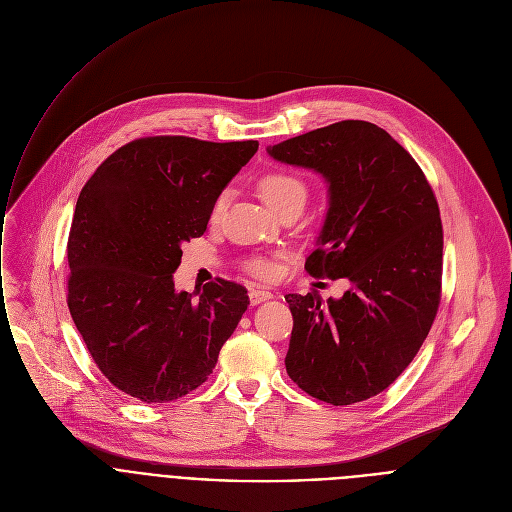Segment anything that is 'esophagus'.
<instances>
[{
  "mask_svg": "<svg viewBox=\"0 0 512 512\" xmlns=\"http://www.w3.org/2000/svg\"><path fill=\"white\" fill-rule=\"evenodd\" d=\"M273 298V294L271 291H267V289H251L249 291V300H251V304L253 306H257V304H261V302H265V300H271Z\"/></svg>",
  "mask_w": 512,
  "mask_h": 512,
  "instance_id": "1",
  "label": "esophagus"
}]
</instances>
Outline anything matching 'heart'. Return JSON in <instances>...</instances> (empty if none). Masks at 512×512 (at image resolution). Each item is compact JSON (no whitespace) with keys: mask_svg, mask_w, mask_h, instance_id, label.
<instances>
[{"mask_svg":"<svg viewBox=\"0 0 512 512\" xmlns=\"http://www.w3.org/2000/svg\"><path fill=\"white\" fill-rule=\"evenodd\" d=\"M259 192L263 194V198L267 200V204L279 212L287 206H302L306 204L308 200V184L302 176L294 174V172H287V170H271V172H265L261 178H259ZM229 200H231V190L225 188L216 194L214 202H212V210H210V216L212 221H216V218H221V214L225 212V208L229 206ZM243 269L253 275V277H259V279H269L273 277L275 273V265L271 259H265V257H251L243 263Z\"/></svg>","mask_w":512,"mask_h":512,"instance_id":"b5f03b06","label":"heart"}]
</instances>
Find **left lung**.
Segmentation results:
<instances>
[{"label": "left lung", "instance_id": "1", "mask_svg": "<svg viewBox=\"0 0 512 512\" xmlns=\"http://www.w3.org/2000/svg\"><path fill=\"white\" fill-rule=\"evenodd\" d=\"M269 154L328 180L330 208L306 271L352 283L328 304L316 289L285 296L294 316L287 375L332 405L367 401L409 367L440 308V206L411 154L369 121H338Z\"/></svg>", "mask_w": 512, "mask_h": 512}]
</instances>
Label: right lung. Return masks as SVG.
Here are the masks:
<instances>
[{
  "label": "right lung",
  "instance_id": "1",
  "mask_svg": "<svg viewBox=\"0 0 512 512\" xmlns=\"http://www.w3.org/2000/svg\"><path fill=\"white\" fill-rule=\"evenodd\" d=\"M259 141L133 139L83 186L66 243L68 310L99 371L125 395L168 403L200 387L249 306L218 277L194 298L174 287L182 243Z\"/></svg>",
  "mask_w": 512,
  "mask_h": 512
}]
</instances>
